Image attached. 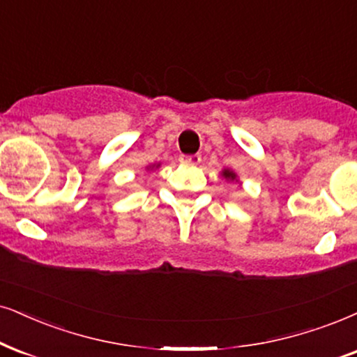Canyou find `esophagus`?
Returning a JSON list of instances; mask_svg holds the SVG:
<instances>
[{
    "mask_svg": "<svg viewBox=\"0 0 357 357\" xmlns=\"http://www.w3.org/2000/svg\"><path fill=\"white\" fill-rule=\"evenodd\" d=\"M201 155H189V156H181V163L184 165H191V166H196L201 163Z\"/></svg>",
    "mask_w": 357,
    "mask_h": 357,
    "instance_id": "1",
    "label": "esophagus"
}]
</instances>
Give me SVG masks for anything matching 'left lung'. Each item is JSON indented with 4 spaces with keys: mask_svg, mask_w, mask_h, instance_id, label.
<instances>
[{
    "mask_svg": "<svg viewBox=\"0 0 357 357\" xmlns=\"http://www.w3.org/2000/svg\"><path fill=\"white\" fill-rule=\"evenodd\" d=\"M222 176L225 179H227V181H237V174L234 173V171H231V169H224L222 171Z\"/></svg>",
    "mask_w": 357,
    "mask_h": 357,
    "instance_id": "8db88e82",
    "label": "left lung"
}]
</instances>
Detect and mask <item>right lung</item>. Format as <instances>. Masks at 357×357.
I'll use <instances>...</instances> for the list:
<instances>
[{
	"instance_id": "right-lung-1",
	"label": "right lung",
	"mask_w": 357,
	"mask_h": 357,
	"mask_svg": "<svg viewBox=\"0 0 357 357\" xmlns=\"http://www.w3.org/2000/svg\"><path fill=\"white\" fill-rule=\"evenodd\" d=\"M153 168H160V163H158V165H153V166H150V168H148V169H153Z\"/></svg>"
}]
</instances>
